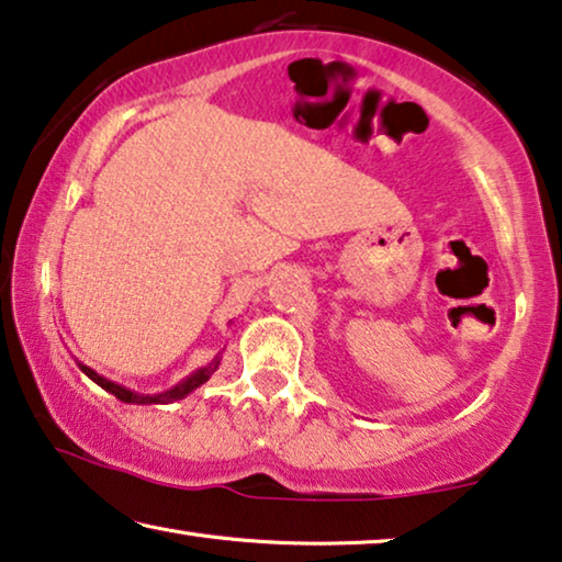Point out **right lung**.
Instances as JSON below:
<instances>
[{
	"label": "right lung",
	"mask_w": 562,
	"mask_h": 562,
	"mask_svg": "<svg viewBox=\"0 0 562 562\" xmlns=\"http://www.w3.org/2000/svg\"><path fill=\"white\" fill-rule=\"evenodd\" d=\"M221 352H217L215 357H213V362H207L205 368H200V370H194L192 375H187L184 380H180L177 382L175 387H169V390H165V393H157V395H144V393H136V390H132V387H124V385H119V382H113V380H109V378H103V375H99V372H95L93 368H88V364H83L80 360H76L78 362V368H80V372H83V375H88L91 378L95 385H101L105 393H111V395H116L121 403H132V405H167V403H175V401H182V397H187L192 393V390H198L202 382H207L210 380V375H213V372L221 368Z\"/></svg>",
	"instance_id": "obj_1"
}]
</instances>
